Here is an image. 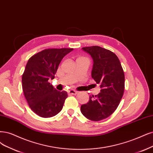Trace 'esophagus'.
Returning <instances> with one entry per match:
<instances>
[{"label": "esophagus", "mask_w": 153, "mask_h": 153, "mask_svg": "<svg viewBox=\"0 0 153 153\" xmlns=\"http://www.w3.org/2000/svg\"><path fill=\"white\" fill-rule=\"evenodd\" d=\"M67 93H68V94H69V96L74 95V94H77V91H75V90H69V91H68Z\"/></svg>", "instance_id": "34e87169"}]
</instances>
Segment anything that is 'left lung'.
<instances>
[{"mask_svg": "<svg viewBox=\"0 0 153 153\" xmlns=\"http://www.w3.org/2000/svg\"><path fill=\"white\" fill-rule=\"evenodd\" d=\"M82 49L93 59L91 77L100 85V93L90 96L89 101L81 106L88 119L100 121L110 116L119 105L125 88V75L117 56L110 50L98 46Z\"/></svg>", "mask_w": 153, "mask_h": 153, "instance_id": "1", "label": "left lung"}]
</instances>
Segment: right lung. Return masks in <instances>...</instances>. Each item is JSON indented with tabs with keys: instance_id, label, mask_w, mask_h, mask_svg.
<instances>
[{
	"instance_id": "1",
	"label": "right lung",
	"mask_w": 153,
	"mask_h": 153,
	"mask_svg": "<svg viewBox=\"0 0 153 153\" xmlns=\"http://www.w3.org/2000/svg\"><path fill=\"white\" fill-rule=\"evenodd\" d=\"M72 50L45 49L28 60L22 76V90L30 108L38 116L52 117L63 108L67 93L57 91L48 81L53 79L61 60Z\"/></svg>"
}]
</instances>
